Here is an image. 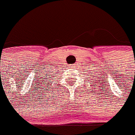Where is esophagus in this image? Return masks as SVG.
Masks as SVG:
<instances>
[{
  "mask_svg": "<svg viewBox=\"0 0 135 135\" xmlns=\"http://www.w3.org/2000/svg\"><path fill=\"white\" fill-rule=\"evenodd\" d=\"M76 67V64H73L70 68H71V69H75V68Z\"/></svg>",
  "mask_w": 135,
  "mask_h": 135,
  "instance_id": "esophagus-1",
  "label": "esophagus"
}]
</instances>
